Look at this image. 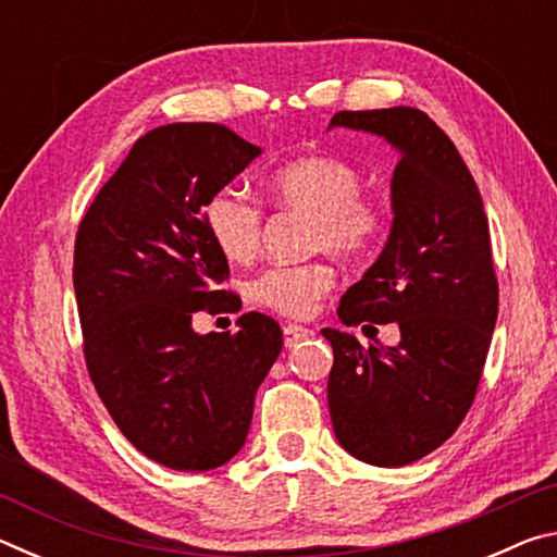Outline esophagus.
<instances>
[{"label": "esophagus", "instance_id": "obj_1", "mask_svg": "<svg viewBox=\"0 0 557 557\" xmlns=\"http://www.w3.org/2000/svg\"><path fill=\"white\" fill-rule=\"evenodd\" d=\"M282 334H285V346H297L299 342H305V338L314 336L312 329H307L301 324H287L285 329H282Z\"/></svg>", "mask_w": 557, "mask_h": 557}]
</instances>
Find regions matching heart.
<instances>
[{
	"label": "heart",
	"instance_id": "b5f03b06",
	"mask_svg": "<svg viewBox=\"0 0 557 557\" xmlns=\"http://www.w3.org/2000/svg\"><path fill=\"white\" fill-rule=\"evenodd\" d=\"M270 194L282 209L314 215L312 248L354 260L379 243L383 203L361 191V174L338 157L312 154L277 166L270 176ZM206 228L215 248L231 262L258 256L262 238V206L238 188H219L206 201ZM334 285L329 262L272 265L245 282L252 305L282 317H307Z\"/></svg>",
	"mask_w": 557,
	"mask_h": 557
}]
</instances>
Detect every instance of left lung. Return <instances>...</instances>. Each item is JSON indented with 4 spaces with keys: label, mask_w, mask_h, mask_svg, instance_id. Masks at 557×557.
Listing matches in <instances>:
<instances>
[{
    "label": "left lung",
    "mask_w": 557,
    "mask_h": 557,
    "mask_svg": "<svg viewBox=\"0 0 557 557\" xmlns=\"http://www.w3.org/2000/svg\"><path fill=\"white\" fill-rule=\"evenodd\" d=\"M329 127L371 132L400 152L388 243L336 309L346 326L395 322L400 344L322 334L338 445L366 465L403 467L455 435L482 381L498 314L488 221L465 159L422 110H344Z\"/></svg>",
    "instance_id": "8db88e82"
}]
</instances>
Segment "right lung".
Returning a JSON list of instances; mask_svg holds the SVG:
<instances>
[{
  "instance_id": "obj_1",
  "label": "right lung",
  "mask_w": 557,
  "mask_h": 557,
  "mask_svg": "<svg viewBox=\"0 0 557 557\" xmlns=\"http://www.w3.org/2000/svg\"><path fill=\"white\" fill-rule=\"evenodd\" d=\"M260 147L215 122H174L139 137L75 235L73 287L90 381L122 435L176 471L215 469L248 437L252 403L282 348L275 319L194 332L196 312H228V260L206 201Z\"/></svg>"
}]
</instances>
